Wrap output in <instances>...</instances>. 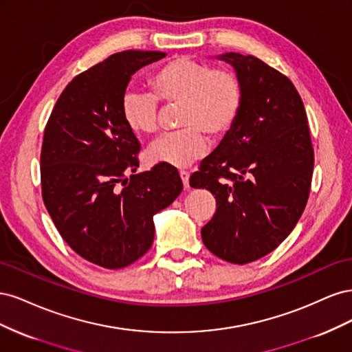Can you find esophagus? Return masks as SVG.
Segmentation results:
<instances>
[{
	"label": "esophagus",
	"mask_w": 352,
	"mask_h": 352,
	"mask_svg": "<svg viewBox=\"0 0 352 352\" xmlns=\"http://www.w3.org/2000/svg\"><path fill=\"white\" fill-rule=\"evenodd\" d=\"M179 175H180V179H182L185 189H188L189 188V172H186V170H180Z\"/></svg>",
	"instance_id": "1"
}]
</instances>
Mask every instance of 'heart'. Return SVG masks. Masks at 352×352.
Returning <instances> with one entry per match:
<instances>
[{"label": "heart", "mask_w": 352, "mask_h": 352, "mask_svg": "<svg viewBox=\"0 0 352 352\" xmlns=\"http://www.w3.org/2000/svg\"><path fill=\"white\" fill-rule=\"evenodd\" d=\"M146 92H126L120 101L122 119L135 135H153L160 124V104H182L179 126L148 148L151 164L186 167L207 153L210 135L221 140L235 127L243 105L239 74L188 57L166 61L148 76Z\"/></svg>", "instance_id": "b5f03b06"}]
</instances>
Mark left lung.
Returning a JSON list of instances; mask_svg holds the SVG:
<instances>
[{"label": "left lung", "mask_w": 352, "mask_h": 352, "mask_svg": "<svg viewBox=\"0 0 352 352\" xmlns=\"http://www.w3.org/2000/svg\"><path fill=\"white\" fill-rule=\"evenodd\" d=\"M243 87L239 120L189 177L216 198L201 229L219 258L247 264L276 250L310 195L314 150L302 100L283 73L254 56L228 52Z\"/></svg>", "instance_id": "obj_1"}]
</instances>
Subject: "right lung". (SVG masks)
I'll return each mask as SVG.
<instances>
[{
    "label": "right lung",
    "mask_w": 352,
    "mask_h": 352,
    "mask_svg": "<svg viewBox=\"0 0 352 352\" xmlns=\"http://www.w3.org/2000/svg\"><path fill=\"white\" fill-rule=\"evenodd\" d=\"M164 56L122 51L79 73L45 124L42 199L69 247L105 269L126 267L151 248L153 216L184 188L173 166L133 175L141 144L120 114L132 74Z\"/></svg>",
    "instance_id": "add662e5"
}]
</instances>
